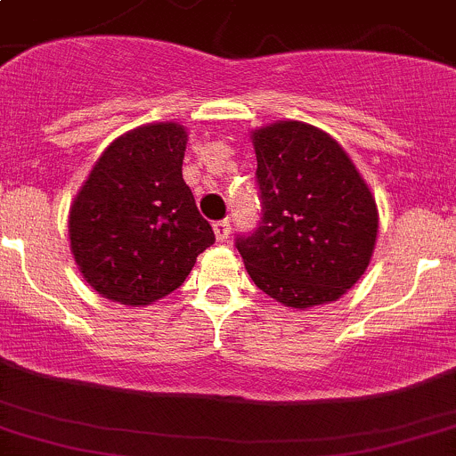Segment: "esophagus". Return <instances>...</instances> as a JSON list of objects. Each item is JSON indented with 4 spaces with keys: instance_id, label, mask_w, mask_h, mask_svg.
Returning <instances> with one entry per match:
<instances>
[{
    "instance_id": "1",
    "label": "esophagus",
    "mask_w": 456,
    "mask_h": 456,
    "mask_svg": "<svg viewBox=\"0 0 456 456\" xmlns=\"http://www.w3.org/2000/svg\"><path fill=\"white\" fill-rule=\"evenodd\" d=\"M229 232H232V224H229L227 218L214 223V236H216L218 242H224L229 238Z\"/></svg>"
}]
</instances>
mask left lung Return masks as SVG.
Here are the masks:
<instances>
[{
  "label": "left lung",
  "mask_w": 456,
  "mask_h": 456,
  "mask_svg": "<svg viewBox=\"0 0 456 456\" xmlns=\"http://www.w3.org/2000/svg\"><path fill=\"white\" fill-rule=\"evenodd\" d=\"M262 223L236 247L262 292L285 307L338 301L372 259L379 209L338 140L303 121L253 129Z\"/></svg>",
  "instance_id": "8db88e82"
}]
</instances>
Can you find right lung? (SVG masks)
<instances>
[{"label": "right lung", "mask_w": 456, "mask_h": 456, "mask_svg": "<svg viewBox=\"0 0 456 456\" xmlns=\"http://www.w3.org/2000/svg\"><path fill=\"white\" fill-rule=\"evenodd\" d=\"M188 132L164 121L140 125L108 144L69 209L71 253L103 298L144 307L186 281L214 244L183 182Z\"/></svg>", "instance_id": "1"}]
</instances>
